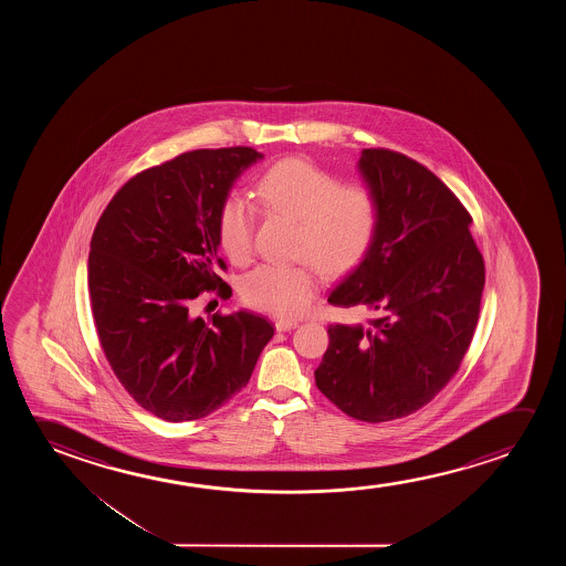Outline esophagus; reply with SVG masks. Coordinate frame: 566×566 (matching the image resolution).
Wrapping results in <instances>:
<instances>
[{
  "label": "esophagus",
  "instance_id": "34e87169",
  "mask_svg": "<svg viewBox=\"0 0 566 566\" xmlns=\"http://www.w3.org/2000/svg\"><path fill=\"white\" fill-rule=\"evenodd\" d=\"M297 326V321H292V318H280L276 321V331L279 333H286V331H292Z\"/></svg>",
  "mask_w": 566,
  "mask_h": 566
}]
</instances>
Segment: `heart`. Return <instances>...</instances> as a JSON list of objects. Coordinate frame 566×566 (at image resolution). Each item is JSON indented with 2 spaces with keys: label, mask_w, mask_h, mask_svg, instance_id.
I'll list each match as a JSON object with an SVG mask.
<instances>
[{
  "label": "heart",
  "mask_w": 566,
  "mask_h": 566,
  "mask_svg": "<svg viewBox=\"0 0 566 566\" xmlns=\"http://www.w3.org/2000/svg\"><path fill=\"white\" fill-rule=\"evenodd\" d=\"M255 197L266 214L295 222L294 253L302 263L259 264L241 280L243 302L280 317L302 315L321 286L317 264L331 276L354 269L371 249L379 201L361 181L340 184L333 171L307 158H286L264 171ZM255 207L241 195L226 197L217 214L218 245L232 263L253 251Z\"/></svg>",
  "instance_id": "obj_1"
}]
</instances>
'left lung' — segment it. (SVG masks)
Here are the masks:
<instances>
[{
    "instance_id": "obj_1",
    "label": "left lung",
    "mask_w": 566,
    "mask_h": 566,
    "mask_svg": "<svg viewBox=\"0 0 566 566\" xmlns=\"http://www.w3.org/2000/svg\"><path fill=\"white\" fill-rule=\"evenodd\" d=\"M359 171L377 195L379 228L328 303L369 318L328 326L315 382L349 418L380 423L423 408L457 375L478 326L485 263L470 212L423 164L365 148Z\"/></svg>"
}]
</instances>
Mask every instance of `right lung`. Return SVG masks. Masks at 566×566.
Returning a JSON list of instances; mask_svg holds the SVG:
<instances>
[{"mask_svg": "<svg viewBox=\"0 0 566 566\" xmlns=\"http://www.w3.org/2000/svg\"><path fill=\"white\" fill-rule=\"evenodd\" d=\"M263 158L251 147L199 148L133 176L94 228L88 294L112 371L140 408L166 421L218 410L249 382L271 321L240 311L189 315L218 276L217 214L235 178Z\"/></svg>", "mask_w": 566, "mask_h": 566, "instance_id": "obj_1", "label": "right lung"}]
</instances>
